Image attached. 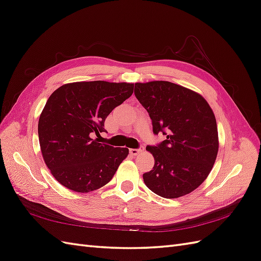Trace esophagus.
Returning a JSON list of instances; mask_svg holds the SVG:
<instances>
[{
	"instance_id": "obj_1",
	"label": "esophagus",
	"mask_w": 261,
	"mask_h": 261,
	"mask_svg": "<svg viewBox=\"0 0 261 261\" xmlns=\"http://www.w3.org/2000/svg\"><path fill=\"white\" fill-rule=\"evenodd\" d=\"M144 147H140L139 149H129V153L132 154V155H138L140 152H143L144 151Z\"/></svg>"
}]
</instances>
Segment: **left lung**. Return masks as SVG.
<instances>
[{
  "label": "left lung",
  "instance_id": "obj_1",
  "mask_svg": "<svg viewBox=\"0 0 261 261\" xmlns=\"http://www.w3.org/2000/svg\"><path fill=\"white\" fill-rule=\"evenodd\" d=\"M135 96L152 121L154 134L167 136L147 146L153 169L143 175L146 186L163 198H178L201 185L219 150L215 113L201 94L170 82L136 83Z\"/></svg>",
  "mask_w": 261,
  "mask_h": 261
}]
</instances>
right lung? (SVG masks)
<instances>
[{
  "mask_svg": "<svg viewBox=\"0 0 261 261\" xmlns=\"http://www.w3.org/2000/svg\"><path fill=\"white\" fill-rule=\"evenodd\" d=\"M134 84L103 81L61 86L42 110L38 123L43 160L60 184L77 193L105 186L114 176L127 148L98 143L112 110L128 99Z\"/></svg>",
  "mask_w": 261,
  "mask_h": 261,
  "instance_id": "right-lung-1",
  "label": "right lung"
}]
</instances>
